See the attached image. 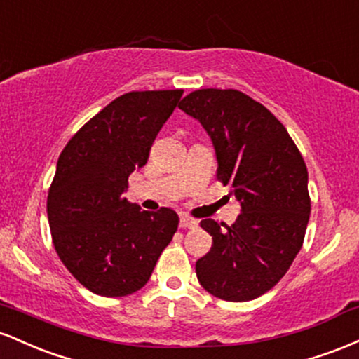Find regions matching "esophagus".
I'll list each match as a JSON object with an SVG mask.
<instances>
[{"mask_svg": "<svg viewBox=\"0 0 359 359\" xmlns=\"http://www.w3.org/2000/svg\"><path fill=\"white\" fill-rule=\"evenodd\" d=\"M179 226L182 229H194V228H197V221L192 219V217H189V216H182L180 217Z\"/></svg>", "mask_w": 359, "mask_h": 359, "instance_id": "esophagus-1", "label": "esophagus"}]
</instances>
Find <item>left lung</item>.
Returning a JSON list of instances; mask_svg holds the SVG:
<instances>
[{"label": "left lung", "mask_w": 359, "mask_h": 359, "mask_svg": "<svg viewBox=\"0 0 359 359\" xmlns=\"http://www.w3.org/2000/svg\"><path fill=\"white\" fill-rule=\"evenodd\" d=\"M179 108L208 131L217 180L241 205L231 226L201 221L212 248L196 262L197 278L217 299L253 300L277 285L302 248L311 214L306 162L285 126L240 90H194Z\"/></svg>", "instance_id": "obj_1"}]
</instances>
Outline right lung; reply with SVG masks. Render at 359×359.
Returning a JSON list of instances; mask_svg holds the SVG:
<instances>
[{
	"label": "right lung",
	"mask_w": 359,
	"mask_h": 359,
	"mask_svg": "<svg viewBox=\"0 0 359 359\" xmlns=\"http://www.w3.org/2000/svg\"><path fill=\"white\" fill-rule=\"evenodd\" d=\"M182 94H123L62 150L48 189V224L65 269L93 294L125 297L140 290L174 238L175 211H142L125 192L128 177L147 163L151 143Z\"/></svg>",
	"instance_id": "add662e5"
}]
</instances>
